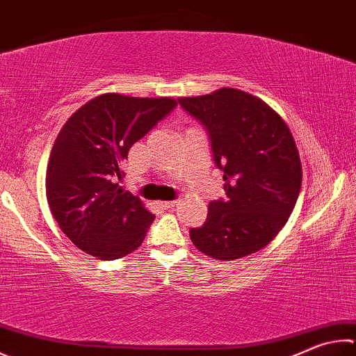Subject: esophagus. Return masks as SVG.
Instances as JSON below:
<instances>
[{
    "mask_svg": "<svg viewBox=\"0 0 356 356\" xmlns=\"http://www.w3.org/2000/svg\"><path fill=\"white\" fill-rule=\"evenodd\" d=\"M177 205V202H160V207L163 210H171L172 207H176Z\"/></svg>",
    "mask_w": 356,
    "mask_h": 356,
    "instance_id": "obj_1",
    "label": "esophagus"
}]
</instances>
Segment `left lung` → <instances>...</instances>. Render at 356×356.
<instances>
[{
	"label": "left lung",
	"instance_id": "8db88e82",
	"mask_svg": "<svg viewBox=\"0 0 356 356\" xmlns=\"http://www.w3.org/2000/svg\"><path fill=\"white\" fill-rule=\"evenodd\" d=\"M205 126L225 199L211 200L207 221L190 230L193 244L216 260L255 254L274 240L294 210L302 165L289 127L273 107L236 88L180 98Z\"/></svg>",
	"mask_w": 356,
	"mask_h": 356
}]
</instances>
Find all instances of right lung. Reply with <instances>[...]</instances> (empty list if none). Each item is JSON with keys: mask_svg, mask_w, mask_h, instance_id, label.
Returning a JSON list of instances; mask_svg holds the SVG:
<instances>
[{"mask_svg": "<svg viewBox=\"0 0 356 356\" xmlns=\"http://www.w3.org/2000/svg\"><path fill=\"white\" fill-rule=\"evenodd\" d=\"M172 98L96 96L70 116L47 168L49 210L63 234L99 260H116L143 243L154 221L138 196L116 184L134 143L170 115Z\"/></svg>", "mask_w": 356, "mask_h": 356, "instance_id": "1", "label": "right lung"}]
</instances>
